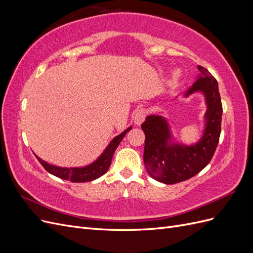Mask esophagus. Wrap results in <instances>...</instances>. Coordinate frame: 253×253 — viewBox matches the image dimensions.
Listing matches in <instances>:
<instances>
[{
  "instance_id": "1",
  "label": "esophagus",
  "mask_w": 253,
  "mask_h": 253,
  "mask_svg": "<svg viewBox=\"0 0 253 253\" xmlns=\"http://www.w3.org/2000/svg\"><path fill=\"white\" fill-rule=\"evenodd\" d=\"M145 117H147V112H145V110H143V109L137 110L134 113V116H133V120L135 122V125L140 126L142 122L144 121Z\"/></svg>"
}]
</instances>
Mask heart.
Instances as JSON below:
<instances>
[{
  "label": "heart",
  "mask_w": 253,
  "mask_h": 253,
  "mask_svg": "<svg viewBox=\"0 0 253 253\" xmlns=\"http://www.w3.org/2000/svg\"><path fill=\"white\" fill-rule=\"evenodd\" d=\"M175 77H176V74H175Z\"/></svg>",
  "instance_id": "1"
}]
</instances>
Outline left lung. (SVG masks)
<instances>
[{
  "label": "left lung",
  "mask_w": 253,
  "mask_h": 253,
  "mask_svg": "<svg viewBox=\"0 0 253 253\" xmlns=\"http://www.w3.org/2000/svg\"><path fill=\"white\" fill-rule=\"evenodd\" d=\"M201 77L193 84L186 96L201 90L208 105L205 118L206 129L200 142L191 147L168 144L170 131L167 121L160 116L151 115L141 125L145 135L143 162L145 169L153 178L167 185H173L193 177L210 163L219 140L223 105L216 79L198 65Z\"/></svg>",
  "instance_id": "left-lung-1"
}]
</instances>
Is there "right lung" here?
<instances>
[{
	"label": "right lung",
	"mask_w": 253,
	"mask_h": 253,
	"mask_svg": "<svg viewBox=\"0 0 253 253\" xmlns=\"http://www.w3.org/2000/svg\"><path fill=\"white\" fill-rule=\"evenodd\" d=\"M132 127L129 126L126 128L124 133L116 136L115 138L110 142V144L106 147L104 152L101 154L95 163H93L89 166H86L84 168H60L57 166H52L44 162L40 157H37L39 160V163L43 166V168L50 174L57 176L59 178H62L65 180H70L72 182H85L94 180L98 177H100L101 175L106 173L109 170V168L112 163V158L115 151H116L117 147L121 140L124 139L126 134L131 129Z\"/></svg>",
	"instance_id": "right-lung-1"
}]
</instances>
